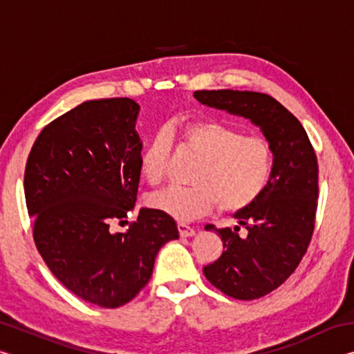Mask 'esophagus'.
I'll list each match as a JSON object with an SVG mask.
<instances>
[{
	"label": "esophagus",
	"mask_w": 354,
	"mask_h": 354,
	"mask_svg": "<svg viewBox=\"0 0 354 354\" xmlns=\"http://www.w3.org/2000/svg\"><path fill=\"white\" fill-rule=\"evenodd\" d=\"M178 231H179V236H181V237L195 236L194 227H190L189 225H185V223H178Z\"/></svg>",
	"instance_id": "obj_1"
}]
</instances>
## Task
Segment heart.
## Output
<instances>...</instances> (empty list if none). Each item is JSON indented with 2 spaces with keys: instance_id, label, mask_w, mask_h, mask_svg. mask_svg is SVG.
Masks as SVG:
<instances>
[{
  "instance_id": "1",
  "label": "heart",
  "mask_w": 354,
  "mask_h": 354,
  "mask_svg": "<svg viewBox=\"0 0 354 354\" xmlns=\"http://www.w3.org/2000/svg\"><path fill=\"white\" fill-rule=\"evenodd\" d=\"M171 140L200 158L192 173L195 185H171L149 198L153 209L171 218L190 221L217 205L223 212L242 211L270 184L274 164L270 142L205 117L178 120L149 139L140 154V173L149 184L165 179Z\"/></svg>"
}]
</instances>
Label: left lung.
Segmentation results:
<instances>
[{"mask_svg": "<svg viewBox=\"0 0 354 354\" xmlns=\"http://www.w3.org/2000/svg\"><path fill=\"white\" fill-rule=\"evenodd\" d=\"M201 104L248 118L259 127L274 153L272 179L247 209L239 226L217 227L225 251L203 268L209 283L236 299L261 298L295 272L309 247L319 198V164L306 131L270 95L248 91H196ZM248 234H238L240 226Z\"/></svg>", "mask_w": 354, "mask_h": 354, "instance_id": "left-lung-1", "label": "left lung"}]
</instances>
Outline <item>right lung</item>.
Segmentation results:
<instances>
[{
	"label": "right lung",
	"mask_w": 354,
	"mask_h": 354,
	"mask_svg": "<svg viewBox=\"0 0 354 354\" xmlns=\"http://www.w3.org/2000/svg\"><path fill=\"white\" fill-rule=\"evenodd\" d=\"M139 109L129 98L76 106L44 128L25 170L40 256L70 292L107 309L131 301L151 278L159 250L179 237L175 220L145 207L128 231L109 230L136 205Z\"/></svg>",
	"instance_id": "obj_1"
}]
</instances>
